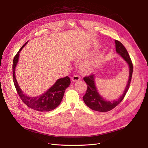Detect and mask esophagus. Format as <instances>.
<instances>
[{"mask_svg": "<svg viewBox=\"0 0 148 148\" xmlns=\"http://www.w3.org/2000/svg\"><path fill=\"white\" fill-rule=\"evenodd\" d=\"M80 77L78 75H75L73 76V77L71 78V80H72L73 82H77L78 81V80L80 79Z\"/></svg>", "mask_w": 148, "mask_h": 148, "instance_id": "obj_1", "label": "esophagus"}]
</instances>
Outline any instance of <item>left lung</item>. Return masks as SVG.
I'll list each match as a JSON object with an SVG mask.
<instances>
[{
	"instance_id": "8db88e82",
	"label": "left lung",
	"mask_w": 148,
	"mask_h": 148,
	"mask_svg": "<svg viewBox=\"0 0 148 148\" xmlns=\"http://www.w3.org/2000/svg\"><path fill=\"white\" fill-rule=\"evenodd\" d=\"M115 42L116 51L127 61L130 68L129 79L127 86L125 89L122 96H120L118 100L112 102L107 101L103 99L97 91L95 84V75L92 73L90 75L84 77L83 79L87 84V89L86 93H85V95L83 97V99L86 105L93 110L105 112L113 109L122 101L125 95H126V93L128 90L130 86L133 68L132 60L126 48L125 47L123 44L118 40H115Z\"/></svg>"
}]
</instances>
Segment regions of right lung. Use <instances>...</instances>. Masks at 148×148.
<instances>
[{
    "label": "right lung",
    "mask_w": 148,
    "mask_h": 148,
    "mask_svg": "<svg viewBox=\"0 0 148 148\" xmlns=\"http://www.w3.org/2000/svg\"><path fill=\"white\" fill-rule=\"evenodd\" d=\"M27 42H26L22 46L20 51L14 57L13 62V79L17 93L21 101L29 107V108L39 112H49L55 109L59 106L63 98L65 90L69 86L70 79L69 77H66L57 79V81L53 86L48 90L38 97H29L26 96L22 92L15 78V69L18 61L19 52Z\"/></svg>",
    "instance_id": "add662e5"
}]
</instances>
